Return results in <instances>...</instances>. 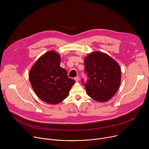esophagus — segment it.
Returning <instances> with one entry per match:
<instances>
[{
  "mask_svg": "<svg viewBox=\"0 0 149 149\" xmlns=\"http://www.w3.org/2000/svg\"><path fill=\"white\" fill-rule=\"evenodd\" d=\"M74 79L75 80L76 82H78L79 80V77H76L74 78Z\"/></svg>",
  "mask_w": 149,
  "mask_h": 149,
  "instance_id": "1",
  "label": "esophagus"
}]
</instances>
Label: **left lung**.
<instances>
[{
    "instance_id": "1",
    "label": "left lung",
    "mask_w": 149,
    "mask_h": 149,
    "mask_svg": "<svg viewBox=\"0 0 149 149\" xmlns=\"http://www.w3.org/2000/svg\"><path fill=\"white\" fill-rule=\"evenodd\" d=\"M85 72L88 77L86 83L82 82L87 94L99 102H106L118 91L121 82V69L111 56L95 51L84 59Z\"/></svg>"
}]
</instances>
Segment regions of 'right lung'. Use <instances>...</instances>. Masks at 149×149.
Instances as JSON below:
<instances>
[{"label":"right lung","mask_w":149,"mask_h":149,"mask_svg":"<svg viewBox=\"0 0 149 149\" xmlns=\"http://www.w3.org/2000/svg\"><path fill=\"white\" fill-rule=\"evenodd\" d=\"M60 55L55 51H50L36 61L29 73L35 94L48 104H56L65 100L75 82L60 67Z\"/></svg>","instance_id":"obj_1"}]
</instances>
